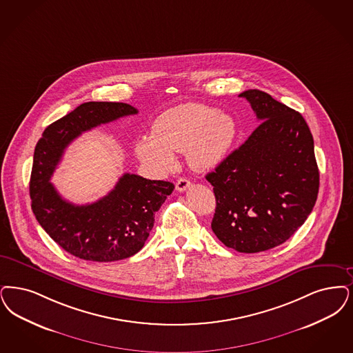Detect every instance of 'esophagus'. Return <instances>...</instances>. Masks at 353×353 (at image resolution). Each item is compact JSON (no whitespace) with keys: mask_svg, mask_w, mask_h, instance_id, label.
<instances>
[{"mask_svg":"<svg viewBox=\"0 0 353 353\" xmlns=\"http://www.w3.org/2000/svg\"><path fill=\"white\" fill-rule=\"evenodd\" d=\"M189 186H190V181H189L188 179H183V177L179 179L177 183H176V189H177L179 192H185Z\"/></svg>","mask_w":353,"mask_h":353,"instance_id":"obj_1","label":"esophagus"}]
</instances>
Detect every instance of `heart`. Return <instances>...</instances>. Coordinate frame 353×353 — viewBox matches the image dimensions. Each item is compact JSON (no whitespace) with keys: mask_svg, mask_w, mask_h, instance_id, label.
<instances>
[{"mask_svg":"<svg viewBox=\"0 0 353 353\" xmlns=\"http://www.w3.org/2000/svg\"><path fill=\"white\" fill-rule=\"evenodd\" d=\"M236 137L232 117L203 103H183L160 114L151 137L135 143V154L151 170L173 168L174 152H185L192 168L209 170L223 161Z\"/></svg>","mask_w":353,"mask_h":353,"instance_id":"b5f03b06","label":"heart"}]
</instances>
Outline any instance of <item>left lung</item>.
I'll return each instance as SVG.
<instances>
[{
  "label": "left lung",
  "instance_id": "left-lung-1",
  "mask_svg": "<svg viewBox=\"0 0 353 353\" xmlns=\"http://www.w3.org/2000/svg\"><path fill=\"white\" fill-rule=\"evenodd\" d=\"M239 97L260 125L206 180L216 201L214 234L228 248L254 254L280 245L305 223L318 197L319 170L301 114L257 89Z\"/></svg>",
  "mask_w": 353,
  "mask_h": 353
}]
</instances>
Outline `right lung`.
Wrapping results in <instances>:
<instances>
[{
  "label": "right lung",
  "mask_w": 353,
  "mask_h": 353,
  "mask_svg": "<svg viewBox=\"0 0 353 353\" xmlns=\"http://www.w3.org/2000/svg\"><path fill=\"white\" fill-rule=\"evenodd\" d=\"M138 113L123 102H85L51 123L34 151L30 179L31 209L57 244L88 261H117L139 252L155 223V212L174 189L168 181L125 173L97 202L74 205L50 183L64 150L85 131Z\"/></svg>",
  "instance_id": "obj_1"
}]
</instances>
